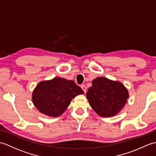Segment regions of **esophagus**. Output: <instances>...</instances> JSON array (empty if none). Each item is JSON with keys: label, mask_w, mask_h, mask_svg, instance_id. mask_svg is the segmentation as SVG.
<instances>
[{"label": "esophagus", "mask_w": 156, "mask_h": 156, "mask_svg": "<svg viewBox=\"0 0 156 156\" xmlns=\"http://www.w3.org/2000/svg\"><path fill=\"white\" fill-rule=\"evenodd\" d=\"M81 88H82V90H83V91L84 92V93H86V92H87V87H86L84 84H82Z\"/></svg>", "instance_id": "1"}]
</instances>
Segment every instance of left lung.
<instances>
[{"label": "left lung", "mask_w": 156, "mask_h": 156, "mask_svg": "<svg viewBox=\"0 0 156 156\" xmlns=\"http://www.w3.org/2000/svg\"><path fill=\"white\" fill-rule=\"evenodd\" d=\"M87 98L92 109L102 117H113L119 113L129 98L127 89L122 83L104 77L92 81Z\"/></svg>", "instance_id": "8db88e82"}]
</instances>
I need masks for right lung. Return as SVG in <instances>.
<instances>
[{
	"label": "right lung",
	"instance_id": "add662e5",
	"mask_svg": "<svg viewBox=\"0 0 156 156\" xmlns=\"http://www.w3.org/2000/svg\"><path fill=\"white\" fill-rule=\"evenodd\" d=\"M84 94L73 80L56 77L40 82L32 94L33 103L41 113L49 117L60 116L77 95Z\"/></svg>",
	"mask_w": 156,
	"mask_h": 156
}]
</instances>
